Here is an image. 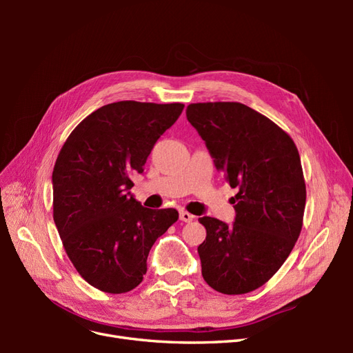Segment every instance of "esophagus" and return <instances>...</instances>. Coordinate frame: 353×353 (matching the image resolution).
Here are the masks:
<instances>
[{
    "instance_id": "esophagus-1",
    "label": "esophagus",
    "mask_w": 353,
    "mask_h": 353,
    "mask_svg": "<svg viewBox=\"0 0 353 353\" xmlns=\"http://www.w3.org/2000/svg\"><path fill=\"white\" fill-rule=\"evenodd\" d=\"M194 215H191V213H188L187 210H181L179 212V219L184 221V222H193L194 221Z\"/></svg>"
}]
</instances>
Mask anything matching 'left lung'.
I'll return each mask as SVG.
<instances>
[{
    "instance_id": "left-lung-1",
    "label": "left lung",
    "mask_w": 353,
    "mask_h": 353,
    "mask_svg": "<svg viewBox=\"0 0 353 353\" xmlns=\"http://www.w3.org/2000/svg\"><path fill=\"white\" fill-rule=\"evenodd\" d=\"M215 166L232 188L236 222L203 216L201 275L223 294L256 290L281 268L303 225L306 185L292 137L237 101L193 103L187 110Z\"/></svg>"
}]
</instances>
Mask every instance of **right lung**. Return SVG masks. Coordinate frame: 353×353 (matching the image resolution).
I'll list each match as a JSON object with an SVG mask.
<instances>
[{"label":"right lung","mask_w":353,"mask_h":353,"mask_svg":"<svg viewBox=\"0 0 353 353\" xmlns=\"http://www.w3.org/2000/svg\"><path fill=\"white\" fill-rule=\"evenodd\" d=\"M183 103L117 101L92 112L63 144L52 170V218L70 262L101 292H131L147 272L154 241L178 221L147 209L130 190Z\"/></svg>","instance_id":"1"}]
</instances>
